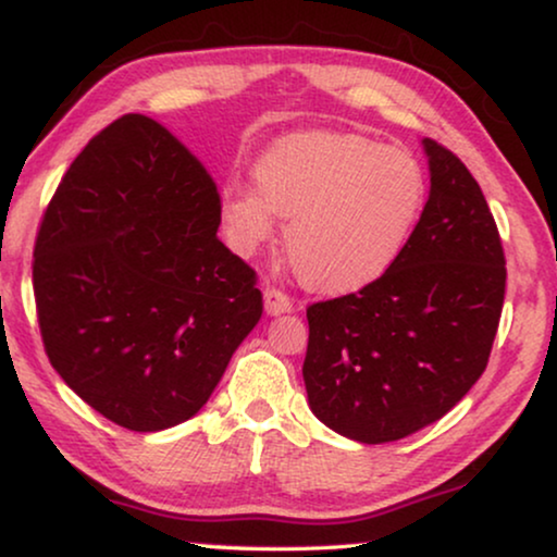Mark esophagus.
I'll return each instance as SVG.
<instances>
[{
	"label": "esophagus",
	"instance_id": "1",
	"mask_svg": "<svg viewBox=\"0 0 557 557\" xmlns=\"http://www.w3.org/2000/svg\"><path fill=\"white\" fill-rule=\"evenodd\" d=\"M263 307H265V314H269V317H281V314H288V311L294 309V304L284 292H278L276 286H265Z\"/></svg>",
	"mask_w": 557,
	"mask_h": 557
}]
</instances>
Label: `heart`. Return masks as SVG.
Listing matches in <instances>:
<instances>
[{
  "label": "heart",
  "mask_w": 557,
  "mask_h": 557,
  "mask_svg": "<svg viewBox=\"0 0 557 557\" xmlns=\"http://www.w3.org/2000/svg\"><path fill=\"white\" fill-rule=\"evenodd\" d=\"M253 185L220 197L227 243L248 256L288 220V261L319 294L360 292L391 271L429 193L413 154L342 132L284 136L256 162Z\"/></svg>",
  "instance_id": "heart-1"
}]
</instances>
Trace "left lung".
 Returning a JSON list of instances; mask_svg holds the SVG:
<instances>
[{"label": "left lung", "instance_id": "8db88e82", "mask_svg": "<svg viewBox=\"0 0 557 557\" xmlns=\"http://www.w3.org/2000/svg\"><path fill=\"white\" fill-rule=\"evenodd\" d=\"M421 144L431 193L406 250L362 292L307 309L309 408L360 444L444 418L482 377L505 304V250L482 187L459 157Z\"/></svg>", "mask_w": 557, "mask_h": 557}]
</instances>
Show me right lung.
<instances>
[{
    "label": "right lung",
    "mask_w": 557,
    "mask_h": 557,
    "mask_svg": "<svg viewBox=\"0 0 557 557\" xmlns=\"http://www.w3.org/2000/svg\"><path fill=\"white\" fill-rule=\"evenodd\" d=\"M208 170L154 119L86 144L48 205L33 284L45 352L116 425L185 423L263 314L256 273L218 238Z\"/></svg>",
    "instance_id": "1"
}]
</instances>
